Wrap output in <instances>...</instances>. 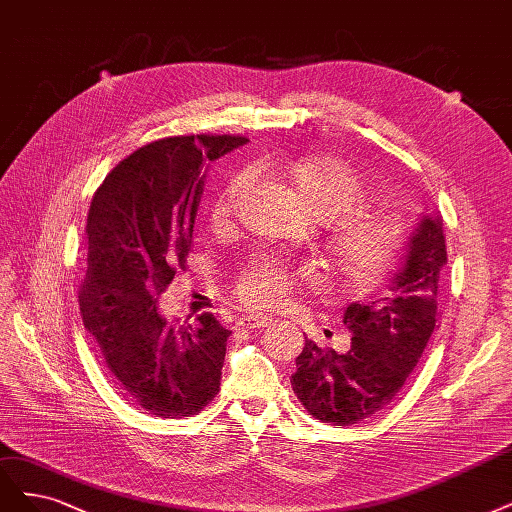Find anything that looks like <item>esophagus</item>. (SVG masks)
<instances>
[{
    "label": "esophagus",
    "mask_w": 512,
    "mask_h": 512,
    "mask_svg": "<svg viewBox=\"0 0 512 512\" xmlns=\"http://www.w3.org/2000/svg\"><path fill=\"white\" fill-rule=\"evenodd\" d=\"M271 322H273L271 317H262V315H243V317H239L237 328H243V330H256V328H267Z\"/></svg>",
    "instance_id": "1"
}]
</instances>
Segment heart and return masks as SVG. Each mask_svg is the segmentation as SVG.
<instances>
[{
  "label": "heart",
  "instance_id": "1",
  "mask_svg": "<svg viewBox=\"0 0 512 512\" xmlns=\"http://www.w3.org/2000/svg\"><path fill=\"white\" fill-rule=\"evenodd\" d=\"M248 184V173H239L228 182L211 205V222L224 224L233 216L239 192ZM292 184L313 214L332 222L354 213L364 190L358 178L345 165L334 161H309L296 165ZM402 245V226L398 220L360 211L354 217L344 218L332 226L328 237V252L332 267L343 284L366 290L390 273ZM301 279H313L311 269H294L284 260L258 256L245 264L235 294L239 301L256 311L275 309L288 303Z\"/></svg>",
  "mask_w": 512,
  "mask_h": 512
}]
</instances>
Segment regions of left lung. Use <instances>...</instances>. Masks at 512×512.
Here are the masks:
<instances>
[{
    "label": "left lung",
    "instance_id": "obj_1",
    "mask_svg": "<svg viewBox=\"0 0 512 512\" xmlns=\"http://www.w3.org/2000/svg\"><path fill=\"white\" fill-rule=\"evenodd\" d=\"M447 264L443 218L421 214L390 292L351 303L345 354L307 339L292 390L305 409L332 426H351L385 409L413 373L436 326V292Z\"/></svg>",
    "mask_w": 512,
    "mask_h": 512
}]
</instances>
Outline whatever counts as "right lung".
Listing matches in <instances>:
<instances>
[{
	"label": "right lung",
	"mask_w": 512,
	"mask_h": 512,
	"mask_svg": "<svg viewBox=\"0 0 512 512\" xmlns=\"http://www.w3.org/2000/svg\"><path fill=\"white\" fill-rule=\"evenodd\" d=\"M248 144L239 135L158 139L116 165L86 218L84 328L122 390L150 415H197L220 390L231 330L211 313L169 326L158 294L184 269L205 165Z\"/></svg>",
	"instance_id": "obj_1"
}]
</instances>
